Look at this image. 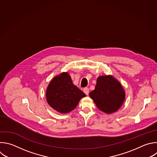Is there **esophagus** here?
I'll return each instance as SVG.
<instances>
[{
	"label": "esophagus",
	"instance_id": "esophagus-1",
	"mask_svg": "<svg viewBox=\"0 0 157 157\" xmlns=\"http://www.w3.org/2000/svg\"><path fill=\"white\" fill-rule=\"evenodd\" d=\"M83 92L85 93L86 95H89V89L87 88V87H85L83 89Z\"/></svg>",
	"mask_w": 157,
	"mask_h": 157
}]
</instances>
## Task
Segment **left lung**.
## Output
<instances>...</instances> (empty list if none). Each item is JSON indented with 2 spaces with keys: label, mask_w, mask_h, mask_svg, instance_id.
Listing matches in <instances>:
<instances>
[{
  "label": "left lung",
  "mask_w": 157,
  "mask_h": 157,
  "mask_svg": "<svg viewBox=\"0 0 157 157\" xmlns=\"http://www.w3.org/2000/svg\"><path fill=\"white\" fill-rule=\"evenodd\" d=\"M97 107L106 113L118 110L124 100L125 92L120 83L112 76L98 78L95 89L89 93Z\"/></svg>",
  "instance_id": "1"
}]
</instances>
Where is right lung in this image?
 <instances>
[{"label":"right lung","mask_w":157,"mask_h":157,"mask_svg":"<svg viewBox=\"0 0 157 157\" xmlns=\"http://www.w3.org/2000/svg\"><path fill=\"white\" fill-rule=\"evenodd\" d=\"M86 96L78 87L73 84L70 76L62 73L51 81L46 91L48 105L62 113L75 109L80 99Z\"/></svg>","instance_id":"obj_1"}]
</instances>
